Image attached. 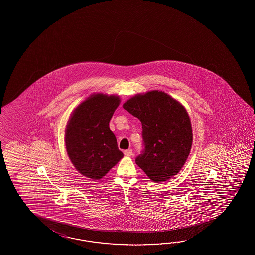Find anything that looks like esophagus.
I'll return each instance as SVG.
<instances>
[{
	"mask_svg": "<svg viewBox=\"0 0 255 255\" xmlns=\"http://www.w3.org/2000/svg\"><path fill=\"white\" fill-rule=\"evenodd\" d=\"M124 154L127 157H131V156H133V151L131 149H128V150L124 151Z\"/></svg>",
	"mask_w": 255,
	"mask_h": 255,
	"instance_id": "esophagus-1",
	"label": "esophagus"
}]
</instances>
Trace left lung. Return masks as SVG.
<instances>
[{
    "mask_svg": "<svg viewBox=\"0 0 255 255\" xmlns=\"http://www.w3.org/2000/svg\"><path fill=\"white\" fill-rule=\"evenodd\" d=\"M123 109L140 120L145 149L135 163L154 182L179 173L190 155L193 135L184 106L167 93L136 94Z\"/></svg>",
    "mask_w": 255,
    "mask_h": 255,
    "instance_id": "obj_1",
    "label": "left lung"
}]
</instances>
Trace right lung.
Instances as JSON below:
<instances>
[{
  "label": "right lung",
  "mask_w": 255,
  "mask_h": 255,
  "mask_svg": "<svg viewBox=\"0 0 255 255\" xmlns=\"http://www.w3.org/2000/svg\"><path fill=\"white\" fill-rule=\"evenodd\" d=\"M120 104L117 95L94 93L71 113L65 128V148L76 170L88 179H102L124 157L109 128Z\"/></svg>",
  "instance_id": "right-lung-1"
}]
</instances>
